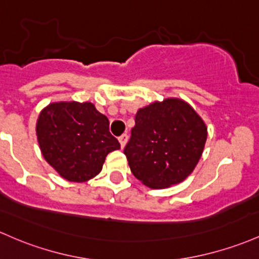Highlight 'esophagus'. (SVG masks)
Listing matches in <instances>:
<instances>
[{
    "instance_id": "34e87169",
    "label": "esophagus",
    "mask_w": 259,
    "mask_h": 259,
    "mask_svg": "<svg viewBox=\"0 0 259 259\" xmlns=\"http://www.w3.org/2000/svg\"><path fill=\"white\" fill-rule=\"evenodd\" d=\"M127 139H129V136H127V134H123V135L119 136V143H120V146L121 147H124L125 145H126Z\"/></svg>"
}]
</instances>
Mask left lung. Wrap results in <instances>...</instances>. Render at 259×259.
Segmentation results:
<instances>
[{"mask_svg": "<svg viewBox=\"0 0 259 259\" xmlns=\"http://www.w3.org/2000/svg\"><path fill=\"white\" fill-rule=\"evenodd\" d=\"M206 126L181 99H166L139 109L124 149L133 175L150 188L181 183L203 153Z\"/></svg>", "mask_w": 259, "mask_h": 259, "instance_id": "obj_1", "label": "left lung"}]
</instances>
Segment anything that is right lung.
Returning a JSON list of instances; mask_svg holds the SVG:
<instances>
[{"label":"right lung","mask_w":259,"mask_h":259,"mask_svg":"<svg viewBox=\"0 0 259 259\" xmlns=\"http://www.w3.org/2000/svg\"><path fill=\"white\" fill-rule=\"evenodd\" d=\"M36 136L48 163L70 182L97 176L108 153L120 149L107 116L88 102L48 106L39 115Z\"/></svg>","instance_id":"obj_1"}]
</instances>
